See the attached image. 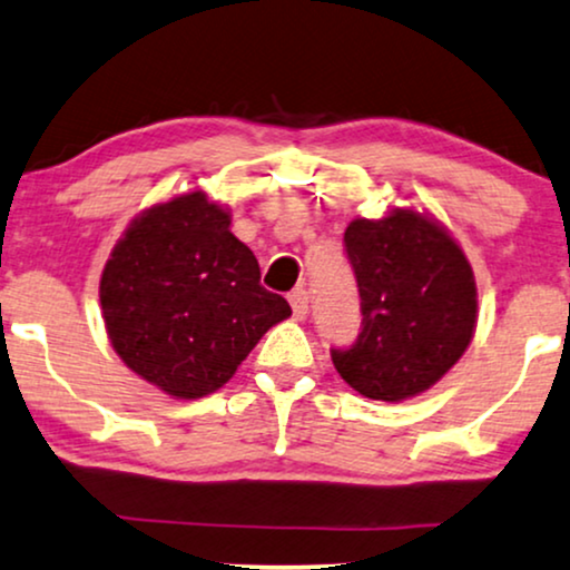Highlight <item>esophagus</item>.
<instances>
[{
	"instance_id": "1",
	"label": "esophagus",
	"mask_w": 570,
	"mask_h": 570,
	"mask_svg": "<svg viewBox=\"0 0 570 570\" xmlns=\"http://www.w3.org/2000/svg\"><path fill=\"white\" fill-rule=\"evenodd\" d=\"M287 301H291L296 320H304L306 314H308V293L304 291V287H296V291H293L291 296H287Z\"/></svg>"
}]
</instances>
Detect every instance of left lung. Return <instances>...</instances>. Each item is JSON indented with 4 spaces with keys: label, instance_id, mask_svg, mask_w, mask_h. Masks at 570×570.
Listing matches in <instances>:
<instances>
[{
    "label": "left lung",
    "instance_id": "8db88e82",
    "mask_svg": "<svg viewBox=\"0 0 570 570\" xmlns=\"http://www.w3.org/2000/svg\"><path fill=\"white\" fill-rule=\"evenodd\" d=\"M346 253L362 298V333L333 351L364 399L399 404L433 389L462 360L479 325V287L462 245L425 210L356 216Z\"/></svg>",
    "mask_w": 570,
    "mask_h": 570
}]
</instances>
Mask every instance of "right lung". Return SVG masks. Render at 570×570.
Masks as SVG:
<instances>
[{"mask_svg":"<svg viewBox=\"0 0 570 570\" xmlns=\"http://www.w3.org/2000/svg\"><path fill=\"white\" fill-rule=\"evenodd\" d=\"M232 208L203 189L126 224L100 274L105 333L126 367L171 399L219 391L264 333L291 317L229 232Z\"/></svg>","mask_w":570,"mask_h":570,"instance_id":"right-lung-1","label":"right lung"}]
</instances>
